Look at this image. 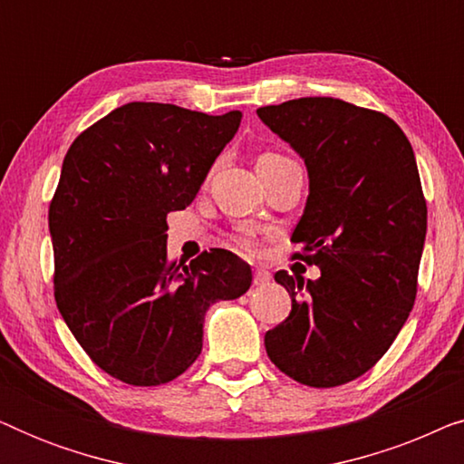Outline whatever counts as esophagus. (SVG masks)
Returning <instances> with one entry per match:
<instances>
[{"mask_svg": "<svg viewBox=\"0 0 464 464\" xmlns=\"http://www.w3.org/2000/svg\"><path fill=\"white\" fill-rule=\"evenodd\" d=\"M270 272L264 268H256V272H253V285H256V287H266V285H270Z\"/></svg>", "mask_w": 464, "mask_h": 464, "instance_id": "34e87169", "label": "esophagus"}]
</instances>
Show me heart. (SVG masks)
Wrapping results in <instances>:
<instances>
[{"label":"heart","mask_w":464,"mask_h":464,"mask_svg":"<svg viewBox=\"0 0 464 464\" xmlns=\"http://www.w3.org/2000/svg\"><path fill=\"white\" fill-rule=\"evenodd\" d=\"M275 160H285V156H281V154H272V151H268V154L259 156L257 162H275ZM240 245H243L245 251H251V249H253L251 240H245V238H243V240H240Z\"/></svg>","instance_id":"b5f03b06"}]
</instances>
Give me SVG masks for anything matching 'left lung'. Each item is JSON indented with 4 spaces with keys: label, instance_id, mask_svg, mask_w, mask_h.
I'll return each mask as SVG.
<instances>
[{
    "label": "left lung",
    "instance_id": "obj_1",
    "mask_svg": "<svg viewBox=\"0 0 464 464\" xmlns=\"http://www.w3.org/2000/svg\"><path fill=\"white\" fill-rule=\"evenodd\" d=\"M257 116L304 158L310 194L291 243L319 266L304 283L278 270L291 313L266 332L272 363L295 382L332 389L389 351L418 291L427 200L414 150L395 120L332 97L259 107Z\"/></svg>",
    "mask_w": 464,
    "mask_h": 464
}]
</instances>
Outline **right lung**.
Listing matches in <instances>:
<instances>
[{"mask_svg":"<svg viewBox=\"0 0 464 464\" xmlns=\"http://www.w3.org/2000/svg\"><path fill=\"white\" fill-rule=\"evenodd\" d=\"M240 111L126 103L80 132L50 200L54 300L84 353L132 386L167 384L202 351L205 313L251 287L226 249L167 256V213L194 200Z\"/></svg>","mask_w":464,"mask_h":464,"instance_id":"right-lung-1","label":"right lung"}]
</instances>
